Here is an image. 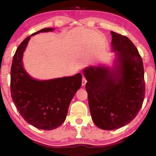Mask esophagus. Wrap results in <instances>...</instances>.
<instances>
[{
    "mask_svg": "<svg viewBox=\"0 0 156 156\" xmlns=\"http://www.w3.org/2000/svg\"><path fill=\"white\" fill-rule=\"evenodd\" d=\"M87 80H86V78L84 77H83V79H82V85L83 86H84L86 84V83H87Z\"/></svg>",
    "mask_w": 156,
    "mask_h": 156,
    "instance_id": "34e87169",
    "label": "esophagus"
}]
</instances>
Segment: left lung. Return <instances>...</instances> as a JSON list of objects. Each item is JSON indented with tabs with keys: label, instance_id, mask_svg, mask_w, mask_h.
<instances>
[{
	"label": "left lung",
	"instance_id": "left-lung-1",
	"mask_svg": "<svg viewBox=\"0 0 156 156\" xmlns=\"http://www.w3.org/2000/svg\"><path fill=\"white\" fill-rule=\"evenodd\" d=\"M117 61L113 69L92 66L83 71L92 120L98 127L114 130L138 115L145 96L144 66L138 49L125 36L111 31Z\"/></svg>",
	"mask_w": 156,
	"mask_h": 156
}]
</instances>
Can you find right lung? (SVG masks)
Here are the masks:
<instances>
[{
	"label": "right lung",
	"instance_id": "obj_1",
	"mask_svg": "<svg viewBox=\"0 0 156 156\" xmlns=\"http://www.w3.org/2000/svg\"><path fill=\"white\" fill-rule=\"evenodd\" d=\"M53 30L43 29L20 43L13 58L10 73L11 95L18 112L26 122L43 130H52L64 122L70 102L82 84L80 73L40 81L31 78L23 68V53L31 36Z\"/></svg>",
	"mask_w": 156,
	"mask_h": 156
}]
</instances>
